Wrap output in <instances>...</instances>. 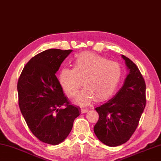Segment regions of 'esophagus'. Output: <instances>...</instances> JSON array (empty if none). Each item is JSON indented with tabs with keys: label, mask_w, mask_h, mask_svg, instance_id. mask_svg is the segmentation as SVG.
<instances>
[{
	"label": "esophagus",
	"mask_w": 161,
	"mask_h": 161,
	"mask_svg": "<svg viewBox=\"0 0 161 161\" xmlns=\"http://www.w3.org/2000/svg\"><path fill=\"white\" fill-rule=\"evenodd\" d=\"M87 111H88V109H86V108H81V113H85L87 112Z\"/></svg>",
	"instance_id": "obj_1"
}]
</instances>
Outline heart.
<instances>
[{
    "label": "heart",
    "instance_id": "1",
    "mask_svg": "<svg viewBox=\"0 0 161 161\" xmlns=\"http://www.w3.org/2000/svg\"><path fill=\"white\" fill-rule=\"evenodd\" d=\"M121 72L118 63L92 52H83L75 58L73 69L63 68L60 71L59 81L66 94L73 98L83 81L85 88L75 101L86 105L94 98L96 101H102L110 97L118 86Z\"/></svg>",
    "mask_w": 161,
    "mask_h": 161
}]
</instances>
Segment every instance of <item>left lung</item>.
Returning a JSON list of instances; mask_svg holds the SVG:
<instances>
[{"mask_svg": "<svg viewBox=\"0 0 161 161\" xmlns=\"http://www.w3.org/2000/svg\"><path fill=\"white\" fill-rule=\"evenodd\" d=\"M129 74L122 88L107 103L96 108L99 115L93 131L108 147L125 144L139 125L146 106V84L139 68L122 55Z\"/></svg>", "mask_w": 161, "mask_h": 161, "instance_id": "obj_1", "label": "left lung"}]
</instances>
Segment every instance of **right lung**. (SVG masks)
I'll use <instances>...</instances> for the list:
<instances>
[{"instance_id":"1","label":"right lung","mask_w":161,"mask_h":161,"mask_svg":"<svg viewBox=\"0 0 161 161\" xmlns=\"http://www.w3.org/2000/svg\"><path fill=\"white\" fill-rule=\"evenodd\" d=\"M72 51L52 48L36 55L26 64L17 82L20 111L34 135L46 144L63 142L80 114L64 95L55 76Z\"/></svg>"}]
</instances>
